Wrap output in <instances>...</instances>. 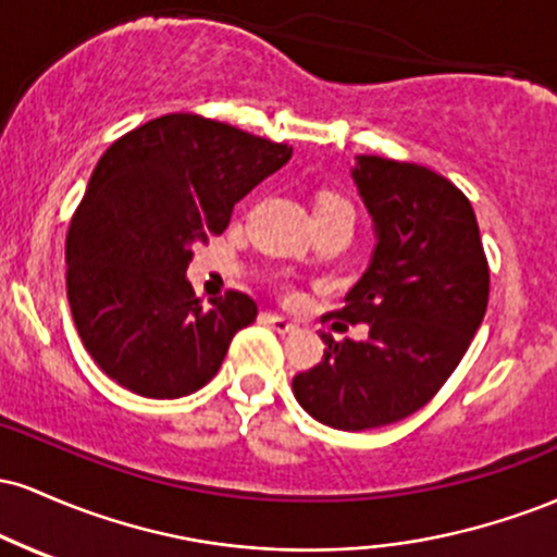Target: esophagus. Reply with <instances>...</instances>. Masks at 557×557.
<instances>
[{"instance_id":"esophagus-1","label":"esophagus","mask_w":557,"mask_h":557,"mask_svg":"<svg viewBox=\"0 0 557 557\" xmlns=\"http://www.w3.org/2000/svg\"><path fill=\"white\" fill-rule=\"evenodd\" d=\"M264 322L270 324L274 332H280V335H287V332L296 330V324H293L290 319H285V317H280V314H264Z\"/></svg>"}]
</instances>
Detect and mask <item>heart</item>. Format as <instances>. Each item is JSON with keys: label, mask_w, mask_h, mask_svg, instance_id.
<instances>
[{"label": "heart", "mask_w": 557, "mask_h": 557, "mask_svg": "<svg viewBox=\"0 0 557 557\" xmlns=\"http://www.w3.org/2000/svg\"><path fill=\"white\" fill-rule=\"evenodd\" d=\"M317 220H356V209L348 198L335 194V190H324L322 196L317 198V207H314Z\"/></svg>", "instance_id": "1"}]
</instances>
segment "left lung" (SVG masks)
<instances>
[{"instance_id": "obj_1", "label": "left lung", "mask_w": 557, "mask_h": 557, "mask_svg": "<svg viewBox=\"0 0 557 557\" xmlns=\"http://www.w3.org/2000/svg\"><path fill=\"white\" fill-rule=\"evenodd\" d=\"M374 220L376 248L337 330L367 322V341L327 343L322 361L293 376V393L322 424L345 432L395 424L426 406L474 341L490 298V264L471 201L413 162L359 157L354 168Z\"/></svg>"}]
</instances>
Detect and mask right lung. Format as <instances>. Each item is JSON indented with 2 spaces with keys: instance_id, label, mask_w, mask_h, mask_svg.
<instances>
[{
  "instance_id": "obj_1",
  "label": "right lung",
  "mask_w": 557,
  "mask_h": 557,
  "mask_svg": "<svg viewBox=\"0 0 557 557\" xmlns=\"http://www.w3.org/2000/svg\"><path fill=\"white\" fill-rule=\"evenodd\" d=\"M287 144L201 114H164L120 136L70 220L75 327L96 367L144 398H183L220 372L259 314L240 290L203 309L190 248L225 233L233 207L290 159Z\"/></svg>"
}]
</instances>
